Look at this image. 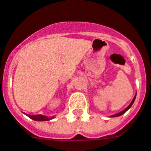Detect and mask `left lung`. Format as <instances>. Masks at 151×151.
<instances>
[{
  "label": "left lung",
  "mask_w": 151,
  "mask_h": 151,
  "mask_svg": "<svg viewBox=\"0 0 151 151\" xmlns=\"http://www.w3.org/2000/svg\"><path fill=\"white\" fill-rule=\"evenodd\" d=\"M136 95H137V93H136ZM136 95H135V96H134V99H133V101H131V103H130V104L128 105V107H126V108H125L124 110V111H121V112L118 113V114H116L111 115V117H115V116H121V115L124 114V113L126 112L127 111H128L129 109H130V107H131V106H132V105H133V104H134V101H135V98H136Z\"/></svg>",
  "instance_id": "obj_1"
}]
</instances>
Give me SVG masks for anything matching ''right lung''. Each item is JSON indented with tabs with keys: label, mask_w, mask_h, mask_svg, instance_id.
Wrapping results in <instances>:
<instances>
[{
	"label": "right lung",
	"mask_w": 151,
	"mask_h": 151,
	"mask_svg": "<svg viewBox=\"0 0 151 151\" xmlns=\"http://www.w3.org/2000/svg\"><path fill=\"white\" fill-rule=\"evenodd\" d=\"M24 114H26L27 116L30 117V119H32L34 121H50L51 119H54V116H51V117H48L47 116H45V115L42 114H37V115H29L25 113H24Z\"/></svg>",
	"instance_id": "add662e5"
}]
</instances>
